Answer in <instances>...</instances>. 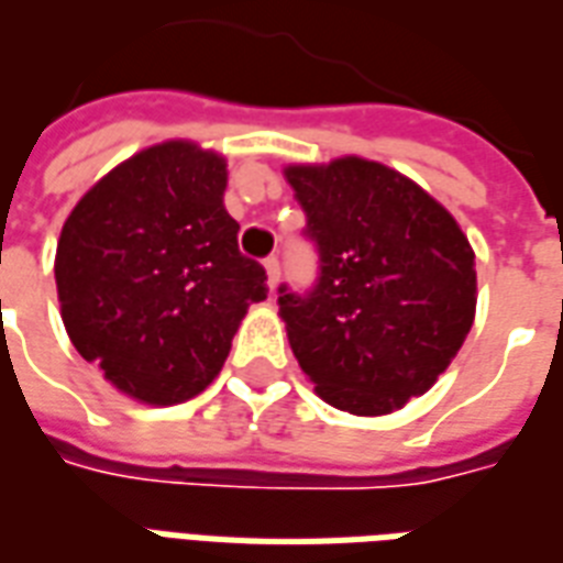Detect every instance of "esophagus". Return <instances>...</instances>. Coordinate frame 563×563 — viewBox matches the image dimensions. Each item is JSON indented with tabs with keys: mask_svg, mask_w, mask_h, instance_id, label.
<instances>
[{
	"mask_svg": "<svg viewBox=\"0 0 563 563\" xmlns=\"http://www.w3.org/2000/svg\"><path fill=\"white\" fill-rule=\"evenodd\" d=\"M264 269H266V285L276 287L278 285V276H282V269H278V257H266Z\"/></svg>",
	"mask_w": 563,
	"mask_h": 563,
	"instance_id": "1",
	"label": "esophagus"
}]
</instances>
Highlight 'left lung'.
<instances>
[{"instance_id": "obj_1", "label": "left lung", "mask_w": 563, "mask_h": 563, "mask_svg": "<svg viewBox=\"0 0 563 563\" xmlns=\"http://www.w3.org/2000/svg\"><path fill=\"white\" fill-rule=\"evenodd\" d=\"M320 255L308 297L278 287L287 341L314 391L353 416L424 395L475 323V252L457 219L395 168L338 156L285 166Z\"/></svg>"}]
</instances>
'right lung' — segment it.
Here are the masks:
<instances>
[{"label":"right lung","instance_id":"obj_1","mask_svg":"<svg viewBox=\"0 0 563 563\" xmlns=\"http://www.w3.org/2000/svg\"><path fill=\"white\" fill-rule=\"evenodd\" d=\"M228 163L172 139L118 163L76 201L56 249L62 320L109 386L151 407L201 395L266 273L236 249Z\"/></svg>","mask_w":563,"mask_h":563}]
</instances>
